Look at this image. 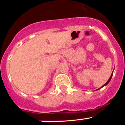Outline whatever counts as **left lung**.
<instances>
[{
  "label": "left lung",
  "instance_id": "left-lung-1",
  "mask_svg": "<svg viewBox=\"0 0 125 125\" xmlns=\"http://www.w3.org/2000/svg\"><path fill=\"white\" fill-rule=\"evenodd\" d=\"M112 76H113V73H112V74H111V76H110V79H108V81H107V82H106V83H105V84H104V85H103V86H102V87H103V86H106V85H107V84H108V83H109V82H110V80H111V78H112ZM102 87H101V88H102ZM100 88H99V89H100ZM98 89H97V90H98Z\"/></svg>",
  "mask_w": 125,
  "mask_h": 125
}]
</instances>
